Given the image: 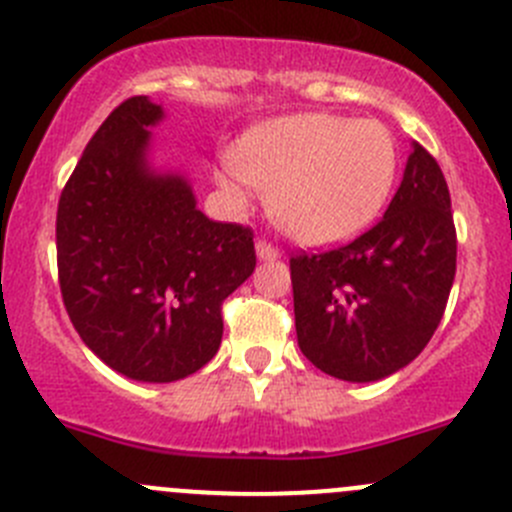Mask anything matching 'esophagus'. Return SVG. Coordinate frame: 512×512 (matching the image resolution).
<instances>
[{
	"label": "esophagus",
	"mask_w": 512,
	"mask_h": 512,
	"mask_svg": "<svg viewBox=\"0 0 512 512\" xmlns=\"http://www.w3.org/2000/svg\"><path fill=\"white\" fill-rule=\"evenodd\" d=\"M257 257H260V260H275V257H280V250H277L275 245H272V242H267V240H257Z\"/></svg>",
	"instance_id": "esophagus-1"
}]
</instances>
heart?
<instances>
[{"label":"heart","instance_id":"b5f03b06","mask_svg":"<svg viewBox=\"0 0 512 512\" xmlns=\"http://www.w3.org/2000/svg\"><path fill=\"white\" fill-rule=\"evenodd\" d=\"M400 152L380 119L307 112L272 119L242 137L222 185L270 192L275 225L302 245H332L365 230L393 192Z\"/></svg>","mask_w":512,"mask_h":512}]
</instances>
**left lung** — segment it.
I'll use <instances>...</instances> for the list:
<instances>
[{"label": "left lung", "instance_id": "1", "mask_svg": "<svg viewBox=\"0 0 512 512\" xmlns=\"http://www.w3.org/2000/svg\"><path fill=\"white\" fill-rule=\"evenodd\" d=\"M455 257L448 182L415 142L388 212L370 230L332 250L290 257L302 355L347 382L393 375L438 330Z\"/></svg>", "mask_w": 512, "mask_h": 512}]
</instances>
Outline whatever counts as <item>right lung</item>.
<instances>
[{
  "instance_id": "1",
  "label": "right lung",
  "mask_w": 512,
  "mask_h": 512,
  "mask_svg": "<svg viewBox=\"0 0 512 512\" xmlns=\"http://www.w3.org/2000/svg\"><path fill=\"white\" fill-rule=\"evenodd\" d=\"M160 104L124 99L99 124L57 207L59 290L74 330L112 370L145 382L192 375L222 340V302L257 265L255 232L215 222L145 150Z\"/></svg>"
}]
</instances>
